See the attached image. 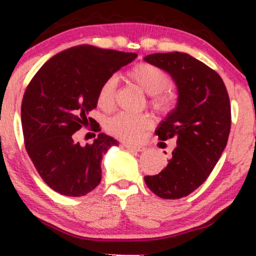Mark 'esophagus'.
Instances as JSON below:
<instances>
[{"instance_id": "34e87169", "label": "esophagus", "mask_w": 256, "mask_h": 256, "mask_svg": "<svg viewBox=\"0 0 256 256\" xmlns=\"http://www.w3.org/2000/svg\"><path fill=\"white\" fill-rule=\"evenodd\" d=\"M124 146L126 147L128 150H130V151H136V152H141L144 151V146H136V144H125Z\"/></svg>"}]
</instances>
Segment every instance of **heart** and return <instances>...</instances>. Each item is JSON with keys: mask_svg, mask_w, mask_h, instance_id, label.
Segmentation results:
<instances>
[{"mask_svg": "<svg viewBox=\"0 0 256 256\" xmlns=\"http://www.w3.org/2000/svg\"><path fill=\"white\" fill-rule=\"evenodd\" d=\"M128 78L151 95V105L157 110H168L174 104L176 95L168 88L170 76L166 72L152 63H138L128 72ZM116 80L112 76L102 82L98 92V104L104 110H110L115 104ZM151 118L144 114L118 112L106 124V128L116 138L135 142L150 128Z\"/></svg>", "mask_w": 256, "mask_h": 256, "instance_id": "1", "label": "heart"}]
</instances>
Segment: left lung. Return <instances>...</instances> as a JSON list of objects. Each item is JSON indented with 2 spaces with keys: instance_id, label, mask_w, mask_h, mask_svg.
<instances>
[{
  "instance_id": "8db88e82",
  "label": "left lung",
  "mask_w": 256,
  "mask_h": 256,
  "mask_svg": "<svg viewBox=\"0 0 256 256\" xmlns=\"http://www.w3.org/2000/svg\"><path fill=\"white\" fill-rule=\"evenodd\" d=\"M144 60L167 72L178 89L176 109L156 130L160 140L174 138L177 146L164 170L144 182L158 197L178 200L203 184L226 148L232 124L229 95L220 76L190 54L154 53Z\"/></svg>"
}]
</instances>
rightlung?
Returning <instances> with one entry per match:
<instances>
[{
  "label": "right lung",
  "instance_id": "right-lung-1",
  "mask_svg": "<svg viewBox=\"0 0 256 256\" xmlns=\"http://www.w3.org/2000/svg\"><path fill=\"white\" fill-rule=\"evenodd\" d=\"M136 56L78 46L52 56L30 82L20 108L24 146L53 190L80 197L100 183L102 154L118 141L100 132L99 124L88 114L96 108L102 82ZM89 124L100 132L94 142L85 146L74 143V134Z\"/></svg>",
  "mask_w": 256,
  "mask_h": 256
}]
</instances>
